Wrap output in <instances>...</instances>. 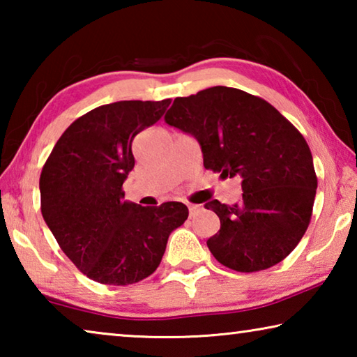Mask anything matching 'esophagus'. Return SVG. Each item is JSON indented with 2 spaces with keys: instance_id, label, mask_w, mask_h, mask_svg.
<instances>
[{
  "instance_id": "1",
  "label": "esophagus",
  "mask_w": 357,
  "mask_h": 357,
  "mask_svg": "<svg viewBox=\"0 0 357 357\" xmlns=\"http://www.w3.org/2000/svg\"><path fill=\"white\" fill-rule=\"evenodd\" d=\"M187 208H189V214L193 215L200 211V204H193V203H187Z\"/></svg>"
}]
</instances>
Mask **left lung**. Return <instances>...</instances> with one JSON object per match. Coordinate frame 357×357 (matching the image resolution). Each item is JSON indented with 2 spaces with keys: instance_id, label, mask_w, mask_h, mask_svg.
I'll list each match as a JSON object with an SVG mask.
<instances>
[{
  "instance_id": "obj_1",
  "label": "left lung",
  "mask_w": 357,
  "mask_h": 357,
  "mask_svg": "<svg viewBox=\"0 0 357 357\" xmlns=\"http://www.w3.org/2000/svg\"><path fill=\"white\" fill-rule=\"evenodd\" d=\"M165 123L197 138L206 170L243 179L239 204H204L220 219L206 243L217 261L257 273L287 258L309 227L318 185L301 132L269 102L228 86L176 98Z\"/></svg>"
}]
</instances>
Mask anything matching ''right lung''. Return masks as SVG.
I'll return each mask as SVG.
<instances>
[{
  "label": "right lung",
  "instance_id": "obj_1",
  "mask_svg": "<svg viewBox=\"0 0 357 357\" xmlns=\"http://www.w3.org/2000/svg\"><path fill=\"white\" fill-rule=\"evenodd\" d=\"M170 102L94 108L64 130L42 168V217L61 250L94 282L124 287L146 279L160 264L168 236L189 215L179 202L140 206L123 192L135 165L132 142Z\"/></svg>",
  "mask_w": 357,
  "mask_h": 357
}]
</instances>
